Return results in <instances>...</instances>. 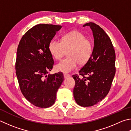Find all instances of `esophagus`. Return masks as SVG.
Returning a JSON list of instances; mask_svg holds the SVG:
<instances>
[{
  "mask_svg": "<svg viewBox=\"0 0 131 131\" xmlns=\"http://www.w3.org/2000/svg\"><path fill=\"white\" fill-rule=\"evenodd\" d=\"M63 76H64V78H68V77H70V74H64Z\"/></svg>",
  "mask_w": 131,
  "mask_h": 131,
  "instance_id": "esophagus-1",
  "label": "esophagus"
}]
</instances>
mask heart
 Segmentation results:
<instances>
[{
  "mask_svg": "<svg viewBox=\"0 0 131 131\" xmlns=\"http://www.w3.org/2000/svg\"><path fill=\"white\" fill-rule=\"evenodd\" d=\"M49 49L57 60H60L68 50V57L56 65L55 68L58 72L69 73L77 68L78 63L84 65L89 60L93 51V44L83 33L73 30L64 34L61 41L51 40Z\"/></svg>",
  "mask_w": 131,
  "mask_h": 131,
  "instance_id": "b5f03b06",
  "label": "heart"
}]
</instances>
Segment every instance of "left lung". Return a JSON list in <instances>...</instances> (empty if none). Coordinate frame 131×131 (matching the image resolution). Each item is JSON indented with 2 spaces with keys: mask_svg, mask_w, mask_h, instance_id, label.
<instances>
[{
  "mask_svg": "<svg viewBox=\"0 0 131 131\" xmlns=\"http://www.w3.org/2000/svg\"><path fill=\"white\" fill-rule=\"evenodd\" d=\"M89 26L94 37V47L89 60L73 75L75 80L73 94L78 105L91 106L102 101L110 90L116 73V54L112 43L104 30L93 22Z\"/></svg>",
  "mask_w": 131,
  "mask_h": 131,
  "instance_id": "8db88e82",
  "label": "left lung"
}]
</instances>
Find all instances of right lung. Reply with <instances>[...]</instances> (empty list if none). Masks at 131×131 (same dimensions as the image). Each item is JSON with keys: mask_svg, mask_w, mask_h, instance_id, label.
<instances>
[{"mask_svg": "<svg viewBox=\"0 0 131 131\" xmlns=\"http://www.w3.org/2000/svg\"><path fill=\"white\" fill-rule=\"evenodd\" d=\"M61 27L35 25L23 35L18 47L15 70L20 89L30 103L39 108L53 105L63 81L62 72L47 75L54 65L49 45Z\"/></svg>", "mask_w": 131, "mask_h": 131, "instance_id": "add662e5", "label": "right lung"}]
</instances>
